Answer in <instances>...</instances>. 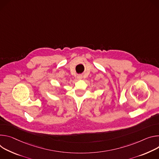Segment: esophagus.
Segmentation results:
<instances>
[{
  "label": "esophagus",
  "instance_id": "1",
  "mask_svg": "<svg viewBox=\"0 0 159 159\" xmlns=\"http://www.w3.org/2000/svg\"><path fill=\"white\" fill-rule=\"evenodd\" d=\"M77 78H78V80H81V79L82 78V75H78V76H77Z\"/></svg>",
  "mask_w": 159,
  "mask_h": 159
}]
</instances>
